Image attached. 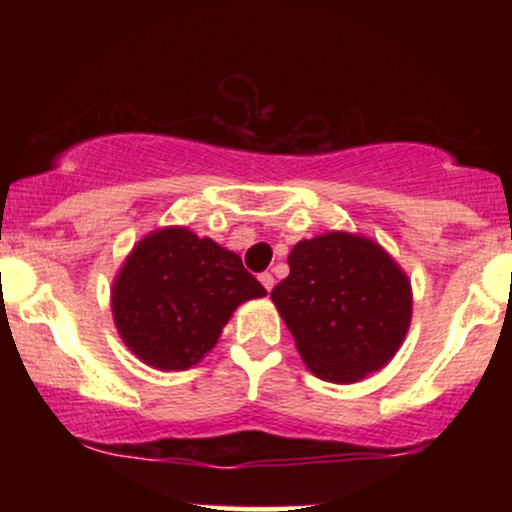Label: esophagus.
I'll use <instances>...</instances> for the list:
<instances>
[{
	"instance_id": "1",
	"label": "esophagus",
	"mask_w": 512,
	"mask_h": 512,
	"mask_svg": "<svg viewBox=\"0 0 512 512\" xmlns=\"http://www.w3.org/2000/svg\"><path fill=\"white\" fill-rule=\"evenodd\" d=\"M260 281H262V286H264V289H267V291L274 289V276L269 274V272H262V274H260Z\"/></svg>"
}]
</instances>
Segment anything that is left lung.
<instances>
[{
	"label": "left lung",
	"instance_id": "1",
	"mask_svg": "<svg viewBox=\"0 0 512 512\" xmlns=\"http://www.w3.org/2000/svg\"><path fill=\"white\" fill-rule=\"evenodd\" d=\"M272 301L298 354L327 383H358L397 354L411 322V284L373 240L332 231L301 240Z\"/></svg>",
	"mask_w": 512,
	"mask_h": 512
}]
</instances>
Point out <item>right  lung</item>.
<instances>
[{
  "instance_id": "right-lung-1",
  "label": "right lung",
  "mask_w": 512,
  "mask_h": 512,
  "mask_svg": "<svg viewBox=\"0 0 512 512\" xmlns=\"http://www.w3.org/2000/svg\"><path fill=\"white\" fill-rule=\"evenodd\" d=\"M262 296L267 291L236 252L170 226L129 252L113 284V317L144 363L185 370L214 349L240 303Z\"/></svg>"
}]
</instances>
